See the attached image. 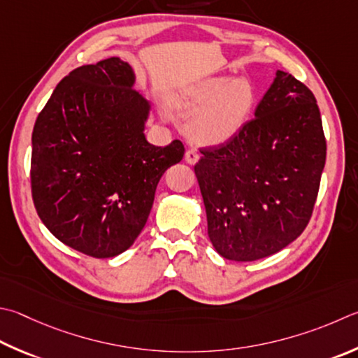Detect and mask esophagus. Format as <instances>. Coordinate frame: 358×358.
<instances>
[{
    "label": "esophagus",
    "mask_w": 358,
    "mask_h": 358,
    "mask_svg": "<svg viewBox=\"0 0 358 358\" xmlns=\"http://www.w3.org/2000/svg\"><path fill=\"white\" fill-rule=\"evenodd\" d=\"M185 159L187 164H196V162L199 161V153L196 150H187L185 153Z\"/></svg>",
    "instance_id": "esophagus-1"
}]
</instances>
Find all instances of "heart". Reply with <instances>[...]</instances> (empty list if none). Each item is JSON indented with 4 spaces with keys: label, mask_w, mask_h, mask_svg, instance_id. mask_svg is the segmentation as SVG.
<instances>
[{
    "label": "heart",
    "mask_w": 358,
    "mask_h": 358,
    "mask_svg": "<svg viewBox=\"0 0 358 358\" xmlns=\"http://www.w3.org/2000/svg\"><path fill=\"white\" fill-rule=\"evenodd\" d=\"M175 101L181 111L192 114L187 123L191 139L213 147L243 131L258 105V94L247 78L210 76L185 87Z\"/></svg>",
    "instance_id": "b5f03b06"
}]
</instances>
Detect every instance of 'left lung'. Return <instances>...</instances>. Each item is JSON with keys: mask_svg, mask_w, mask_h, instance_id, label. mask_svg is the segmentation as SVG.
I'll list each match as a JSON object with an SVG mask.
<instances>
[{"mask_svg": "<svg viewBox=\"0 0 358 358\" xmlns=\"http://www.w3.org/2000/svg\"><path fill=\"white\" fill-rule=\"evenodd\" d=\"M255 119L194 166L208 236L220 257L255 262L301 236L326 164V138L311 90L277 70Z\"/></svg>", "mask_w": 358, "mask_h": 358, "instance_id": "1", "label": "left lung"}]
</instances>
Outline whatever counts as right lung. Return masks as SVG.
<instances>
[{"label":"right lung","instance_id":"obj_1","mask_svg":"<svg viewBox=\"0 0 358 358\" xmlns=\"http://www.w3.org/2000/svg\"><path fill=\"white\" fill-rule=\"evenodd\" d=\"M120 57L78 67L57 84L32 129L31 186L38 217L61 243L94 258L133 245L169 167L173 141L145 138L152 103Z\"/></svg>","mask_w":358,"mask_h":358}]
</instances>
